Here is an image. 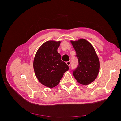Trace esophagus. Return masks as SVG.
<instances>
[{
    "instance_id": "34e87169",
    "label": "esophagus",
    "mask_w": 121,
    "mask_h": 121,
    "mask_svg": "<svg viewBox=\"0 0 121 121\" xmlns=\"http://www.w3.org/2000/svg\"><path fill=\"white\" fill-rule=\"evenodd\" d=\"M66 64H67V65H68L69 67L70 66V65H71V61H68L66 62Z\"/></svg>"
}]
</instances>
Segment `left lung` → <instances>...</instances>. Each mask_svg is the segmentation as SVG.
Wrapping results in <instances>:
<instances>
[{
    "instance_id": "left-lung-1",
    "label": "left lung",
    "mask_w": 121,
    "mask_h": 121,
    "mask_svg": "<svg viewBox=\"0 0 121 121\" xmlns=\"http://www.w3.org/2000/svg\"><path fill=\"white\" fill-rule=\"evenodd\" d=\"M78 58V66L73 71L77 81L82 85H88L96 78L100 68L99 60L94 47L84 39L71 41Z\"/></svg>"
}]
</instances>
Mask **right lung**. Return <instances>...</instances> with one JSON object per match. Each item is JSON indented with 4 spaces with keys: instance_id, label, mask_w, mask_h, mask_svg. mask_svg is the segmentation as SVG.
Returning <instances> with one entry per match:
<instances>
[{
    "instance_id": "right-lung-1",
    "label": "right lung",
    "mask_w": 121,
    "mask_h": 121,
    "mask_svg": "<svg viewBox=\"0 0 121 121\" xmlns=\"http://www.w3.org/2000/svg\"><path fill=\"white\" fill-rule=\"evenodd\" d=\"M60 41H48L44 43L36 52L33 61L35 75L43 85L53 88L59 83L68 65L61 60L57 52Z\"/></svg>"
}]
</instances>
